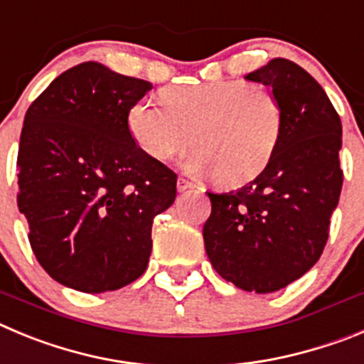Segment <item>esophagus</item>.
<instances>
[{
  "label": "esophagus",
  "mask_w": 364,
  "mask_h": 364,
  "mask_svg": "<svg viewBox=\"0 0 364 364\" xmlns=\"http://www.w3.org/2000/svg\"><path fill=\"white\" fill-rule=\"evenodd\" d=\"M194 183L192 181H188V179H185V178H179L178 179V190L179 192H185V190H188V188H194Z\"/></svg>",
  "instance_id": "1"
}]
</instances>
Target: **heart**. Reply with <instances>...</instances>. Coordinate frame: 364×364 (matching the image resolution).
<instances>
[{"label":"heart","mask_w":364,"mask_h":364,"mask_svg":"<svg viewBox=\"0 0 364 364\" xmlns=\"http://www.w3.org/2000/svg\"><path fill=\"white\" fill-rule=\"evenodd\" d=\"M163 105L139 100L130 107L129 130L156 161H168L192 143L194 172L215 174L223 185L259 176L279 143L283 110L276 94L245 80L170 87Z\"/></svg>","instance_id":"obj_1"}]
</instances>
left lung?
Returning a JSON list of instances; mask_svg holds the SVG:
<instances>
[{"label": "left lung", "instance_id": "1", "mask_svg": "<svg viewBox=\"0 0 364 364\" xmlns=\"http://www.w3.org/2000/svg\"><path fill=\"white\" fill-rule=\"evenodd\" d=\"M247 80L279 100V143L254 181L235 192H206L212 212L203 239L223 279L268 294L306 274L328 241L343 186L341 119L323 87L294 61L276 58Z\"/></svg>", "mask_w": 364, "mask_h": 364}]
</instances>
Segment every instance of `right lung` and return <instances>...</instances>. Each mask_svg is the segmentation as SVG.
Returning a JSON list of instances; mask_svg holds the SVG:
<instances>
[{
    "label": "right lung",
    "mask_w": 364,
    "mask_h": 364,
    "mask_svg": "<svg viewBox=\"0 0 364 364\" xmlns=\"http://www.w3.org/2000/svg\"><path fill=\"white\" fill-rule=\"evenodd\" d=\"M152 85L94 61L68 68L28 107L18 150V208L48 276L87 294L143 276L152 221L178 176L134 141L129 110Z\"/></svg>",
    "instance_id": "right-lung-1"
}]
</instances>
